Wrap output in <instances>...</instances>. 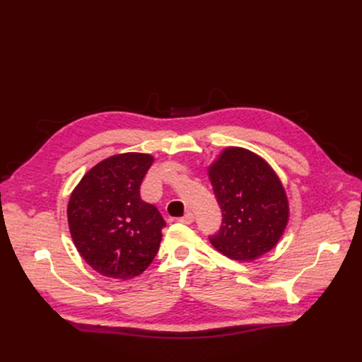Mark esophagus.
I'll return each mask as SVG.
<instances>
[{"mask_svg": "<svg viewBox=\"0 0 362 362\" xmlns=\"http://www.w3.org/2000/svg\"><path fill=\"white\" fill-rule=\"evenodd\" d=\"M179 221L185 223V224H191V223H194V214L191 211H187L183 217L179 218Z\"/></svg>", "mask_w": 362, "mask_h": 362, "instance_id": "1", "label": "esophagus"}]
</instances>
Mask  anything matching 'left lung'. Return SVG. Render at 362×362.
I'll list each match as a JSON object with an SVG mask.
<instances>
[{"label":"left lung","instance_id":"1","mask_svg":"<svg viewBox=\"0 0 362 362\" xmlns=\"http://www.w3.org/2000/svg\"><path fill=\"white\" fill-rule=\"evenodd\" d=\"M223 223L210 238L235 261H254L272 251L289 223L286 191L273 167L255 152L227 146L208 165Z\"/></svg>","mask_w":362,"mask_h":362}]
</instances>
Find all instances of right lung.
Listing matches in <instances>:
<instances>
[{"mask_svg":"<svg viewBox=\"0 0 362 362\" xmlns=\"http://www.w3.org/2000/svg\"><path fill=\"white\" fill-rule=\"evenodd\" d=\"M154 157L142 152L111 156L93 165L76 185L67 204L76 250L101 276L129 280L154 259L165 226L139 187Z\"/></svg>","mask_w":362,"mask_h":362,"instance_id":"add662e5","label":"right lung"}]
</instances>
